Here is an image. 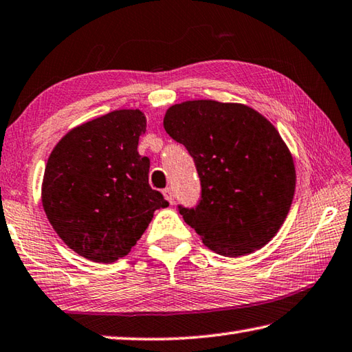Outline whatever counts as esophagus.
<instances>
[{
	"instance_id": "esophagus-1",
	"label": "esophagus",
	"mask_w": 352,
	"mask_h": 352,
	"mask_svg": "<svg viewBox=\"0 0 352 352\" xmlns=\"http://www.w3.org/2000/svg\"><path fill=\"white\" fill-rule=\"evenodd\" d=\"M162 193H164L165 199H167V201H168L171 205L175 204V195H173V190H171V188L168 187V188H165V190L162 191Z\"/></svg>"
}]
</instances>
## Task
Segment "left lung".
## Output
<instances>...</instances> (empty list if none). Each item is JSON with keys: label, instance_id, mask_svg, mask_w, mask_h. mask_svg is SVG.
Here are the masks:
<instances>
[{"label": "left lung", "instance_id": "obj_1", "mask_svg": "<svg viewBox=\"0 0 352 352\" xmlns=\"http://www.w3.org/2000/svg\"><path fill=\"white\" fill-rule=\"evenodd\" d=\"M164 129L195 161L201 199L177 208L204 243L237 257L270 242L296 188L293 157L274 125L247 105L202 99L170 107Z\"/></svg>", "mask_w": 352, "mask_h": 352}]
</instances>
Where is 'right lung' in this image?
<instances>
[{
	"mask_svg": "<svg viewBox=\"0 0 352 352\" xmlns=\"http://www.w3.org/2000/svg\"><path fill=\"white\" fill-rule=\"evenodd\" d=\"M145 129L142 111H111L70 130L45 165V214L64 243L89 261L127 256L155 211L168 205L150 187V159L138 153Z\"/></svg>",
	"mask_w": 352,
	"mask_h": 352,
	"instance_id": "add662e5",
	"label": "right lung"
}]
</instances>
